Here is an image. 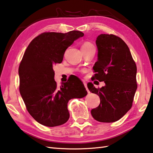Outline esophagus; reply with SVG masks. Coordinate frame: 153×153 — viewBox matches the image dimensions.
<instances>
[{"label":"esophagus","mask_w":153,"mask_h":153,"mask_svg":"<svg viewBox=\"0 0 153 153\" xmlns=\"http://www.w3.org/2000/svg\"><path fill=\"white\" fill-rule=\"evenodd\" d=\"M84 85H85V87L86 88V90L87 91L88 93H89V91H88V88H87V85H86V82H84Z\"/></svg>","instance_id":"1"}]
</instances>
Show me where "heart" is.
<instances>
[{
	"instance_id": "1",
	"label": "heart",
	"mask_w": 153,
	"mask_h": 153,
	"mask_svg": "<svg viewBox=\"0 0 153 153\" xmlns=\"http://www.w3.org/2000/svg\"><path fill=\"white\" fill-rule=\"evenodd\" d=\"M94 48L93 45L90 42L86 41L82 44L81 47V49H89V48Z\"/></svg>"
}]
</instances>
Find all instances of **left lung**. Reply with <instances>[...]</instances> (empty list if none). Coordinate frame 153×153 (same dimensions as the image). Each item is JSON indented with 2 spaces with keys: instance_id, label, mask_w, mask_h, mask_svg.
<instances>
[{
  "instance_id": "1",
  "label": "left lung",
  "mask_w": 153,
  "mask_h": 153,
  "mask_svg": "<svg viewBox=\"0 0 153 153\" xmlns=\"http://www.w3.org/2000/svg\"><path fill=\"white\" fill-rule=\"evenodd\" d=\"M97 61L93 76L105 85L96 88L87 85L92 93L99 96L100 102L91 110L97 121L113 123L125 115L132 105L137 91V66L130 50L123 40L113 34H101L97 36Z\"/></svg>"
}]
</instances>
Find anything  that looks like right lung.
Masks as SVG:
<instances>
[{
    "instance_id": "obj_1",
    "label": "right lung",
    "mask_w": 153,
    "mask_h": 153,
    "mask_svg": "<svg viewBox=\"0 0 153 153\" xmlns=\"http://www.w3.org/2000/svg\"><path fill=\"white\" fill-rule=\"evenodd\" d=\"M83 36L79 30L44 33L26 49L19 68V91L28 112L42 125L53 127L67 122L68 102L87 94L79 79L68 80L60 88L54 79L53 65L61 63L67 48Z\"/></svg>"
}]
</instances>
